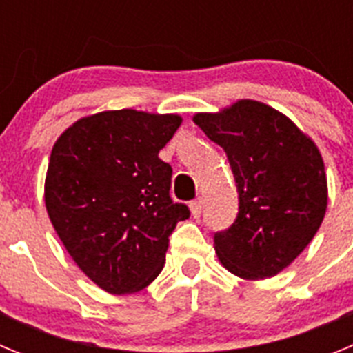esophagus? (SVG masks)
<instances>
[{"instance_id":"esophagus-1","label":"esophagus","mask_w":353,"mask_h":353,"mask_svg":"<svg viewBox=\"0 0 353 353\" xmlns=\"http://www.w3.org/2000/svg\"><path fill=\"white\" fill-rule=\"evenodd\" d=\"M189 207H191L192 217H194V219H198L199 215H201V212H203V199H201V198L194 199V201H192Z\"/></svg>"}]
</instances>
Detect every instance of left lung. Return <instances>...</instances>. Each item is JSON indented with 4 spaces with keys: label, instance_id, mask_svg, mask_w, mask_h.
Listing matches in <instances>:
<instances>
[{
    "label": "left lung",
    "instance_id": "obj_1",
    "mask_svg": "<svg viewBox=\"0 0 353 353\" xmlns=\"http://www.w3.org/2000/svg\"><path fill=\"white\" fill-rule=\"evenodd\" d=\"M192 120L223 146L239 189L235 223L214 236L221 265L248 281L276 276L307 248L325 217L320 150L286 114L251 99Z\"/></svg>",
    "mask_w": 353,
    "mask_h": 353
}]
</instances>
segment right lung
Wrapping results in <instances>:
<instances>
[{"label":"right lung","instance_id":"right-lung-1","mask_svg":"<svg viewBox=\"0 0 353 353\" xmlns=\"http://www.w3.org/2000/svg\"><path fill=\"white\" fill-rule=\"evenodd\" d=\"M180 114L114 109L74 121L52 146L43 199L76 265L104 292H141L161 274L189 208L170 198L159 159Z\"/></svg>","mask_w":353,"mask_h":353}]
</instances>
